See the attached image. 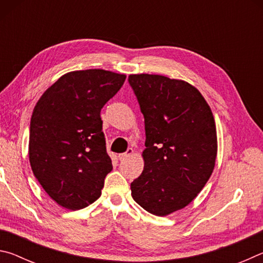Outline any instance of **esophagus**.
<instances>
[{
	"mask_svg": "<svg viewBox=\"0 0 263 263\" xmlns=\"http://www.w3.org/2000/svg\"><path fill=\"white\" fill-rule=\"evenodd\" d=\"M132 154H133V149H132V148H127L126 152L119 154L118 158H119V160H125V159H127V158H130Z\"/></svg>",
	"mask_w": 263,
	"mask_h": 263,
	"instance_id": "esophagus-1",
	"label": "esophagus"
}]
</instances>
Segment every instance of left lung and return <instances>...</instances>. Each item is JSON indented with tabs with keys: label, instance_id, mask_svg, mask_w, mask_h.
Listing matches in <instances>:
<instances>
[{
	"label": "left lung",
	"instance_id": "left-lung-1",
	"mask_svg": "<svg viewBox=\"0 0 263 263\" xmlns=\"http://www.w3.org/2000/svg\"><path fill=\"white\" fill-rule=\"evenodd\" d=\"M128 83L145 118V166L131 183L146 211L167 216L198 195L215 168L216 123L201 92L182 80L135 74Z\"/></svg>",
	"mask_w": 263,
	"mask_h": 263
}]
</instances>
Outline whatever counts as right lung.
I'll use <instances>...</instances> for the list:
<instances>
[{
	"label": "right lung",
	"instance_id": "obj_1",
	"mask_svg": "<svg viewBox=\"0 0 263 263\" xmlns=\"http://www.w3.org/2000/svg\"><path fill=\"white\" fill-rule=\"evenodd\" d=\"M125 79L104 69L75 70L62 75L34 106L30 164L44 190L62 208L80 210L101 196L112 171L101 110Z\"/></svg>",
	"mask_w": 263,
	"mask_h": 263
}]
</instances>
